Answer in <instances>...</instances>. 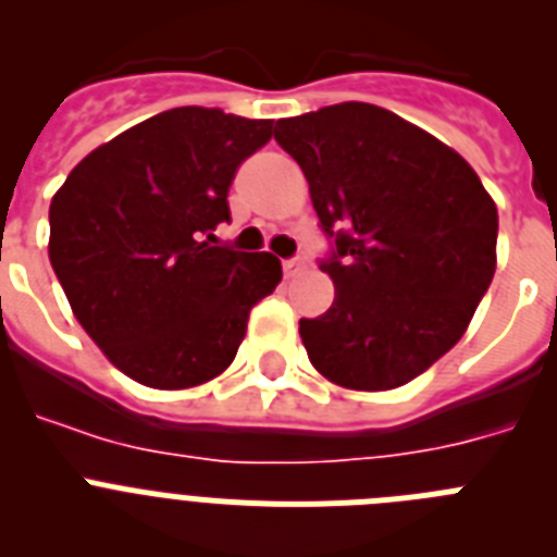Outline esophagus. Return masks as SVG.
I'll use <instances>...</instances> for the list:
<instances>
[{
    "mask_svg": "<svg viewBox=\"0 0 557 557\" xmlns=\"http://www.w3.org/2000/svg\"><path fill=\"white\" fill-rule=\"evenodd\" d=\"M304 268H307V259H301V256H293V259H284V275L301 273Z\"/></svg>",
    "mask_w": 557,
    "mask_h": 557,
    "instance_id": "34e87169",
    "label": "esophagus"
}]
</instances>
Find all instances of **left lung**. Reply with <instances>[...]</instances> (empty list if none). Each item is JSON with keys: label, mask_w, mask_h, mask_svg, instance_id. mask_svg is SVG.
I'll list each match as a JSON object with an SVG mask.
<instances>
[{"label": "left lung", "mask_w": 557, "mask_h": 557, "mask_svg": "<svg viewBox=\"0 0 557 557\" xmlns=\"http://www.w3.org/2000/svg\"><path fill=\"white\" fill-rule=\"evenodd\" d=\"M329 239L334 304L301 318L318 371L354 391L407 385L469 326L496 270V206L451 147L396 113L339 102L275 122Z\"/></svg>", "instance_id": "1"}]
</instances>
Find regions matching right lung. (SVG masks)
<instances>
[{"mask_svg":"<svg viewBox=\"0 0 557 557\" xmlns=\"http://www.w3.org/2000/svg\"><path fill=\"white\" fill-rule=\"evenodd\" d=\"M273 120L220 108L156 113L69 172L49 206V262L113 366L159 391L234 362L248 314L282 282L270 253L220 245L228 186Z\"/></svg>","mask_w":557,"mask_h":557,"instance_id":"1","label":"right lung"}]
</instances>
